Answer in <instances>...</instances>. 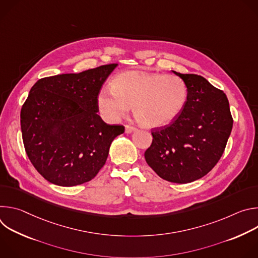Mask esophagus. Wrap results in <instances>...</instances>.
I'll list each match as a JSON object with an SVG mask.
<instances>
[{
	"label": "esophagus",
	"instance_id": "esophagus-1",
	"mask_svg": "<svg viewBox=\"0 0 258 258\" xmlns=\"http://www.w3.org/2000/svg\"><path fill=\"white\" fill-rule=\"evenodd\" d=\"M137 128L135 127V126H132V125H125V133L126 134H131V133H133V132H135Z\"/></svg>",
	"mask_w": 258,
	"mask_h": 258
}]
</instances>
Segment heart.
<instances>
[{
	"mask_svg": "<svg viewBox=\"0 0 258 258\" xmlns=\"http://www.w3.org/2000/svg\"><path fill=\"white\" fill-rule=\"evenodd\" d=\"M187 100L188 88L178 77L131 70L116 76L112 88L104 87L100 91L98 107L105 120L116 122L133 106L141 124L159 128L178 117Z\"/></svg>",
	"mask_w": 258,
	"mask_h": 258,
	"instance_id": "1",
	"label": "heart"
}]
</instances>
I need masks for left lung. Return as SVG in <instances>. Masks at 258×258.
I'll return each instance as SVG.
<instances>
[{"label":"left lung","instance_id":"left-lung-1","mask_svg":"<svg viewBox=\"0 0 258 258\" xmlns=\"http://www.w3.org/2000/svg\"><path fill=\"white\" fill-rule=\"evenodd\" d=\"M188 88V100L169 125L152 132L145 152L148 165L163 179L187 183L207 174L222 157L233 128L226 94L197 75L173 71Z\"/></svg>","mask_w":258,"mask_h":258}]
</instances>
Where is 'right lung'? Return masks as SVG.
<instances>
[{"mask_svg":"<svg viewBox=\"0 0 258 258\" xmlns=\"http://www.w3.org/2000/svg\"><path fill=\"white\" fill-rule=\"evenodd\" d=\"M117 64L39 80L21 108L26 154L48 181L82 185L105 164L110 145L124 133L97 114L100 90Z\"/></svg>","mask_w":258,"mask_h":258,"instance_id":"obj_1","label":"right lung"}]
</instances>
